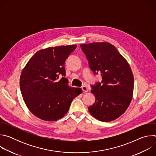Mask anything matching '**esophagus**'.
Segmentation results:
<instances>
[{
    "mask_svg": "<svg viewBox=\"0 0 156 156\" xmlns=\"http://www.w3.org/2000/svg\"><path fill=\"white\" fill-rule=\"evenodd\" d=\"M81 89H82L83 91H84V92H85V93L88 91V89H87V87L86 86H83L81 87Z\"/></svg>",
    "mask_w": 156,
    "mask_h": 156,
    "instance_id": "1",
    "label": "esophagus"
}]
</instances>
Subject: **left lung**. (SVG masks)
Wrapping results in <instances>:
<instances>
[{
    "mask_svg": "<svg viewBox=\"0 0 156 156\" xmlns=\"http://www.w3.org/2000/svg\"><path fill=\"white\" fill-rule=\"evenodd\" d=\"M80 47L94 74L101 73L102 81L91 86L95 103L88 110L95 119L111 122L120 117L133 98L134 77L127 60L108 42L81 44Z\"/></svg>",
    "mask_w": 156,
    "mask_h": 156,
    "instance_id": "8db88e82",
    "label": "left lung"
}]
</instances>
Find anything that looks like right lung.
Instances as JSON below:
<instances>
[{
    "instance_id": "add662e5",
    "label": "right lung",
    "mask_w": 156,
    "mask_h": 156,
    "mask_svg": "<svg viewBox=\"0 0 156 156\" xmlns=\"http://www.w3.org/2000/svg\"><path fill=\"white\" fill-rule=\"evenodd\" d=\"M76 45L51 47L37 51L21 73L20 90L30 112L45 121H56L68 112L73 99L82 93L68 85L65 62ZM63 77L59 80V75Z\"/></svg>"
}]
</instances>
